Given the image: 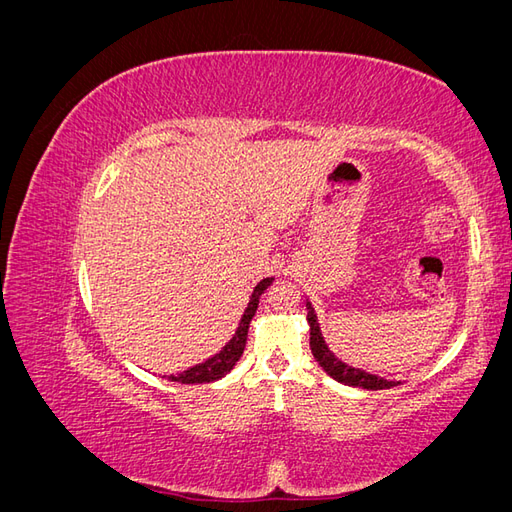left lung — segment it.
Returning a JSON list of instances; mask_svg holds the SVG:
<instances>
[{
    "label": "left lung",
    "mask_w": 512,
    "mask_h": 512,
    "mask_svg": "<svg viewBox=\"0 0 512 512\" xmlns=\"http://www.w3.org/2000/svg\"><path fill=\"white\" fill-rule=\"evenodd\" d=\"M307 322H309V348H312V354H314V359L318 361V365L324 371H327L331 378H335L337 382H342V384H348V386H361V389H367V391L391 389V386L397 384V382H391V380L378 378L374 374H367V371L354 369V367L339 361L337 356L329 350V346L324 344L312 303H307Z\"/></svg>",
    "instance_id": "1"
}]
</instances>
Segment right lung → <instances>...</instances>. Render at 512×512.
Here are the masks:
<instances>
[{
    "label": "right lung",
    "instance_id": "add662e5",
    "mask_svg": "<svg viewBox=\"0 0 512 512\" xmlns=\"http://www.w3.org/2000/svg\"><path fill=\"white\" fill-rule=\"evenodd\" d=\"M271 282H273L271 277H265V280H262L254 288L252 297H250V303H247V307H245L243 318L239 322L235 335H232L230 342L218 354L211 356V359H207L205 363H200V365H194L190 369L181 371V374H177V376H168V380L181 382V384H203V382H213V380H220L222 376H226L228 371L235 367V363L241 359L243 348H245V339H247V329H250V322H252V318L256 314L258 299H260V294L267 290V286Z\"/></svg>",
    "mask_w": 512,
    "mask_h": 512
}]
</instances>
